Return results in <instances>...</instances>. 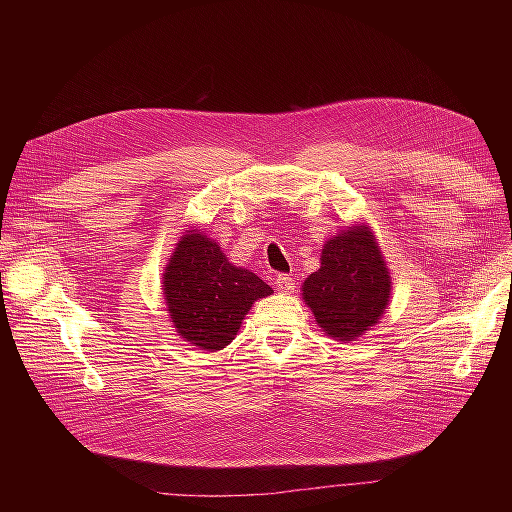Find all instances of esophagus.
I'll return each instance as SVG.
<instances>
[{"label":"esophagus","instance_id":"1","mask_svg":"<svg viewBox=\"0 0 512 512\" xmlns=\"http://www.w3.org/2000/svg\"><path fill=\"white\" fill-rule=\"evenodd\" d=\"M275 288L280 292H292L294 290V280L290 275H284V273L275 275Z\"/></svg>","mask_w":512,"mask_h":512}]
</instances>
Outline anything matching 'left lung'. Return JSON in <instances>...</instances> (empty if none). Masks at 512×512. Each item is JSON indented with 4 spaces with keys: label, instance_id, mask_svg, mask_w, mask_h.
<instances>
[{
    "label": "left lung",
    "instance_id": "obj_1",
    "mask_svg": "<svg viewBox=\"0 0 512 512\" xmlns=\"http://www.w3.org/2000/svg\"><path fill=\"white\" fill-rule=\"evenodd\" d=\"M391 275L369 226H350L333 235L320 256V269L303 282V299L318 327L339 342H354L386 312Z\"/></svg>",
    "mask_w": 512,
    "mask_h": 512
}]
</instances>
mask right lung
Returning a JSON list of instances; mask_svg holds the SVG:
<instances>
[{"label": "right lung", "mask_w": 512, "mask_h": 512, "mask_svg": "<svg viewBox=\"0 0 512 512\" xmlns=\"http://www.w3.org/2000/svg\"><path fill=\"white\" fill-rule=\"evenodd\" d=\"M162 290L177 333L209 352L228 346L254 301L273 292L256 273L228 262L220 245L198 230L179 239Z\"/></svg>", "instance_id": "right-lung-1"}]
</instances>
